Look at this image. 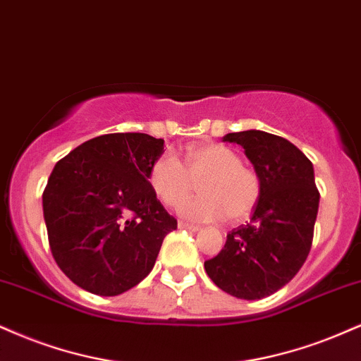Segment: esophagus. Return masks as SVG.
Returning a JSON list of instances; mask_svg holds the SVG:
<instances>
[{
	"label": "esophagus",
	"mask_w": 361,
	"mask_h": 361,
	"mask_svg": "<svg viewBox=\"0 0 361 361\" xmlns=\"http://www.w3.org/2000/svg\"><path fill=\"white\" fill-rule=\"evenodd\" d=\"M178 227L183 228V230H190V232H198L200 230L198 225H192V224H186V222H178Z\"/></svg>",
	"instance_id": "esophagus-1"
}]
</instances>
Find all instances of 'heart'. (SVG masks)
Segmentation results:
<instances>
[{
  "instance_id": "b5f03b06",
  "label": "heart",
  "mask_w": 361,
  "mask_h": 361,
  "mask_svg": "<svg viewBox=\"0 0 361 361\" xmlns=\"http://www.w3.org/2000/svg\"><path fill=\"white\" fill-rule=\"evenodd\" d=\"M149 185L166 207L183 203L200 185L202 197L180 207V214L195 222L225 216L242 222L249 219L260 197L259 176L242 164L235 151L215 142L190 147L186 166L175 154H161L149 169Z\"/></svg>"
}]
</instances>
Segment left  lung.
I'll return each mask as SVG.
<instances>
[{"label": "left lung", "mask_w": 361, "mask_h": 361, "mask_svg": "<svg viewBox=\"0 0 361 361\" xmlns=\"http://www.w3.org/2000/svg\"><path fill=\"white\" fill-rule=\"evenodd\" d=\"M224 141L244 147L259 176L260 197L250 222L228 233L205 271L230 296L255 301L284 288L310 254L319 207L314 168L276 134L250 129L228 133Z\"/></svg>", "instance_id": "obj_1"}]
</instances>
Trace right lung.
I'll return each instance as SVG.
<instances>
[{
	"label": "right lung",
	"mask_w": 361,
	"mask_h": 361,
	"mask_svg": "<svg viewBox=\"0 0 361 361\" xmlns=\"http://www.w3.org/2000/svg\"><path fill=\"white\" fill-rule=\"evenodd\" d=\"M163 139L104 134L55 164L43 192V219L55 262L79 288L117 296L154 267L176 220L149 185Z\"/></svg>",
	"instance_id": "1"
}]
</instances>
